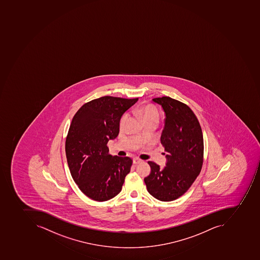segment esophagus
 Returning <instances> with one entry per match:
<instances>
[{"label": "esophagus", "instance_id": "34e87169", "mask_svg": "<svg viewBox=\"0 0 260 260\" xmlns=\"http://www.w3.org/2000/svg\"><path fill=\"white\" fill-rule=\"evenodd\" d=\"M142 160L139 159V158H137V157H135V158H134V160H133L134 164H135V165H136V164H139V163L142 162Z\"/></svg>", "mask_w": 260, "mask_h": 260}]
</instances>
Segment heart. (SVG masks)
<instances>
[{
	"label": "heart",
	"instance_id": "heart-1",
	"mask_svg": "<svg viewBox=\"0 0 260 260\" xmlns=\"http://www.w3.org/2000/svg\"><path fill=\"white\" fill-rule=\"evenodd\" d=\"M137 113L139 114V117L142 118V121H144L145 123L149 122V121H157V122H158V121H159V112H158V110L155 106H152V105H143L138 109ZM128 119H129L128 114H124L123 115L121 116L119 121L120 129H123L126 125Z\"/></svg>",
	"mask_w": 260,
	"mask_h": 260
}]
</instances>
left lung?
I'll list each match as a JSON object with an SVG mask.
<instances>
[{
    "instance_id": "8db88e82",
    "label": "left lung",
    "mask_w": 260,
    "mask_h": 260,
    "mask_svg": "<svg viewBox=\"0 0 260 260\" xmlns=\"http://www.w3.org/2000/svg\"><path fill=\"white\" fill-rule=\"evenodd\" d=\"M165 113L161 142L167 152L166 167L148 161L151 172L144 178L149 193L160 201H174L187 191L201 172L203 132L199 120L185 103L170 97L156 98Z\"/></svg>"
}]
</instances>
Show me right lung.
I'll list each match as a JSON object with an SVG mask.
<instances>
[{"label":"right lung","mask_w":260,"mask_h":260,"mask_svg":"<svg viewBox=\"0 0 260 260\" xmlns=\"http://www.w3.org/2000/svg\"><path fill=\"white\" fill-rule=\"evenodd\" d=\"M139 99L104 96L85 103L74 114L66 139L71 175L81 191L105 202L120 193L133 161L109 154V140L119 133L121 117Z\"/></svg>","instance_id":"right-lung-1"}]
</instances>
